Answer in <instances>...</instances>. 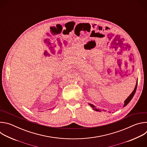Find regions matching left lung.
I'll return each instance as SVG.
<instances>
[{
    "instance_id": "obj_1",
    "label": "left lung",
    "mask_w": 147,
    "mask_h": 147,
    "mask_svg": "<svg viewBox=\"0 0 147 147\" xmlns=\"http://www.w3.org/2000/svg\"><path fill=\"white\" fill-rule=\"evenodd\" d=\"M137 84H138V78H137V82H136V86H135V88H134V90H133V91L132 92V93L127 97V98L125 99V100H124V105H123V107H125L130 102V100L132 99V98H133V97L134 96V94H135V93H136V90H137ZM90 105L91 107V108H92V109H94V110H95V111H97V112H101L100 111V110H99V109H96V107L95 106H94V105H92V104H91V103H88Z\"/></svg>"
}]
</instances>
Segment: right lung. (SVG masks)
Segmentation results:
<instances>
[{"mask_svg": "<svg viewBox=\"0 0 147 147\" xmlns=\"http://www.w3.org/2000/svg\"><path fill=\"white\" fill-rule=\"evenodd\" d=\"M55 107H53V108H52V109H54Z\"/></svg>", "mask_w": 147, "mask_h": 147, "instance_id": "right-lung-1", "label": "right lung"}]
</instances>
